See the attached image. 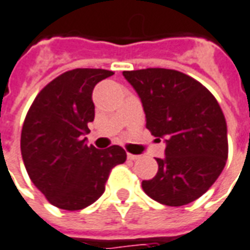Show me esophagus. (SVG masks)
I'll return each mask as SVG.
<instances>
[{"mask_svg":"<svg viewBox=\"0 0 250 250\" xmlns=\"http://www.w3.org/2000/svg\"><path fill=\"white\" fill-rule=\"evenodd\" d=\"M127 157H128V160H131V161H137V160H139L141 158V155H137V154H127Z\"/></svg>","mask_w":250,"mask_h":250,"instance_id":"esophagus-1","label":"esophagus"}]
</instances>
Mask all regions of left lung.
Listing matches in <instances>:
<instances>
[{"instance_id":"left-lung-1","label":"left lung","mask_w":250,"mask_h":250,"mask_svg":"<svg viewBox=\"0 0 250 250\" xmlns=\"http://www.w3.org/2000/svg\"><path fill=\"white\" fill-rule=\"evenodd\" d=\"M141 99L146 127L167 143L155 158L158 172L143 180L150 198L184 206L200 198L222 173L228 160V127L215 97L200 83L170 69L123 71Z\"/></svg>"}]
</instances>
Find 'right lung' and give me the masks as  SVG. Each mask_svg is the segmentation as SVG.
<instances>
[{"instance_id": "right-lung-1", "label": "right lung", "mask_w": 250, "mask_h": 250, "mask_svg": "<svg viewBox=\"0 0 250 250\" xmlns=\"http://www.w3.org/2000/svg\"><path fill=\"white\" fill-rule=\"evenodd\" d=\"M104 69H74L52 80L36 96L21 130L28 176L47 200L62 210H83L105 191L109 172L127 158L120 146L86 145L95 119L92 93L111 77Z\"/></svg>"}]
</instances>
